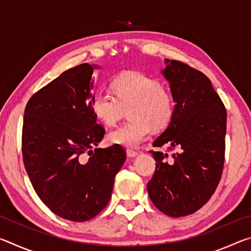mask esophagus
<instances>
[{
    "label": "esophagus",
    "instance_id": "obj_1",
    "mask_svg": "<svg viewBox=\"0 0 251 251\" xmlns=\"http://www.w3.org/2000/svg\"><path fill=\"white\" fill-rule=\"evenodd\" d=\"M126 154H127V156L130 157V158H131V157L137 156L138 152L136 151H134V150H127V151H126Z\"/></svg>",
    "mask_w": 251,
    "mask_h": 251
}]
</instances>
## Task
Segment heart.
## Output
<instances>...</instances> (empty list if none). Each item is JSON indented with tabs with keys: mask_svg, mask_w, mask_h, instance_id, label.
Masks as SVG:
<instances>
[{
	"mask_svg": "<svg viewBox=\"0 0 251 251\" xmlns=\"http://www.w3.org/2000/svg\"><path fill=\"white\" fill-rule=\"evenodd\" d=\"M114 92L100 90L91 99L94 115L106 126H113L129 107L131 121L110 131L108 141L124 147H137L148 137L151 127L160 129L171 123L175 100L163 84L142 72L128 71L113 80Z\"/></svg>",
	"mask_w": 251,
	"mask_h": 251,
	"instance_id": "heart-1",
	"label": "heart"
}]
</instances>
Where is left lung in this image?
Wrapping results in <instances>:
<instances>
[{
    "instance_id": "left-lung-1",
    "label": "left lung",
    "mask_w": 251,
    "mask_h": 251,
    "mask_svg": "<svg viewBox=\"0 0 251 251\" xmlns=\"http://www.w3.org/2000/svg\"><path fill=\"white\" fill-rule=\"evenodd\" d=\"M161 74L168 80L175 112L167 128L152 143L168 146L151 151L156 169L147 190L165 215L182 217L205 205L222 178L227 112L211 82L201 72L175 59H165Z\"/></svg>"
}]
</instances>
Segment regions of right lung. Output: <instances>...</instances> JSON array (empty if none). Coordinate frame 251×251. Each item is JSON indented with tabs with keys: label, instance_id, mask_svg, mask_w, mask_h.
<instances>
[{
	"label": "right lung",
	"instance_id": "obj_1",
	"mask_svg": "<svg viewBox=\"0 0 251 251\" xmlns=\"http://www.w3.org/2000/svg\"><path fill=\"white\" fill-rule=\"evenodd\" d=\"M94 69L84 63L41 88L23 121V161L34 190L55 215L78 223L106 207L126 159L116 144L92 150L105 134L91 107Z\"/></svg>",
	"mask_w": 251,
	"mask_h": 251
}]
</instances>
